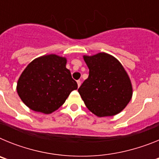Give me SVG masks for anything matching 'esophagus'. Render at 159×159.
<instances>
[{
  "mask_svg": "<svg viewBox=\"0 0 159 159\" xmlns=\"http://www.w3.org/2000/svg\"><path fill=\"white\" fill-rule=\"evenodd\" d=\"M77 84H78V87L80 86L81 84V81L80 80H77Z\"/></svg>",
  "mask_w": 159,
  "mask_h": 159,
  "instance_id": "1",
  "label": "esophagus"
}]
</instances>
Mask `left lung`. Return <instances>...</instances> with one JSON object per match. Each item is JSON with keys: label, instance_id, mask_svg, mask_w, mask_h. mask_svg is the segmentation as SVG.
I'll list each match as a JSON object with an SVG mask.
<instances>
[{"label": "left lung", "instance_id": "8db88e82", "mask_svg": "<svg viewBox=\"0 0 159 159\" xmlns=\"http://www.w3.org/2000/svg\"><path fill=\"white\" fill-rule=\"evenodd\" d=\"M84 59L89 75L78 92L87 107L99 117L122 111L132 96L131 83L122 64L104 52Z\"/></svg>", "mask_w": 159, "mask_h": 159}]
</instances>
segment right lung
<instances>
[{
  "mask_svg": "<svg viewBox=\"0 0 159 159\" xmlns=\"http://www.w3.org/2000/svg\"><path fill=\"white\" fill-rule=\"evenodd\" d=\"M66 63L65 58L52 54L39 57L27 66L16 88L26 106L35 111L50 114L64 104L78 88Z\"/></svg>",
  "mask_w": 159,
  "mask_h": 159,
  "instance_id": "1",
  "label": "right lung"
}]
</instances>
